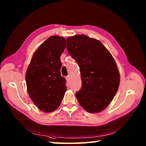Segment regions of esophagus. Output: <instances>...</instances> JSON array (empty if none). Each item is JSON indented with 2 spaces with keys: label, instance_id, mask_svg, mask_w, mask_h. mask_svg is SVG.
I'll use <instances>...</instances> for the list:
<instances>
[{
  "label": "esophagus",
  "instance_id": "1",
  "mask_svg": "<svg viewBox=\"0 0 146 146\" xmlns=\"http://www.w3.org/2000/svg\"><path fill=\"white\" fill-rule=\"evenodd\" d=\"M66 78L67 81L69 82V80H70V79H71V76H70V75H68V76H67V77H66Z\"/></svg>",
  "mask_w": 146,
  "mask_h": 146
}]
</instances>
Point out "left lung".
Here are the masks:
<instances>
[{"mask_svg":"<svg viewBox=\"0 0 146 146\" xmlns=\"http://www.w3.org/2000/svg\"><path fill=\"white\" fill-rule=\"evenodd\" d=\"M67 49L80 68L82 86L76 93L78 103L90 113L103 110L119 85V71L112 56L100 41L86 35L69 37Z\"/></svg>","mask_w":146,"mask_h":146,"instance_id":"8db88e82","label":"left lung"}]
</instances>
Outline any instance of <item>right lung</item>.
I'll use <instances>...</instances> for the list:
<instances>
[{
  "instance_id": "right-lung-1",
  "label": "right lung",
  "mask_w": 146,
  "mask_h": 146,
  "mask_svg": "<svg viewBox=\"0 0 146 146\" xmlns=\"http://www.w3.org/2000/svg\"><path fill=\"white\" fill-rule=\"evenodd\" d=\"M66 48L63 37L50 36L38 48L28 67V93L39 109L51 112L60 105L67 90L62 77L60 56Z\"/></svg>"
}]
</instances>
